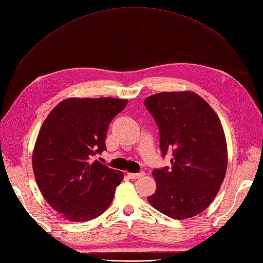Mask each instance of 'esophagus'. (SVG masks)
<instances>
[{"instance_id":"obj_1","label":"esophagus","mask_w":263,"mask_h":263,"mask_svg":"<svg viewBox=\"0 0 263 263\" xmlns=\"http://www.w3.org/2000/svg\"><path fill=\"white\" fill-rule=\"evenodd\" d=\"M142 176H145V172H139V173H128V177L132 180H136L138 178H141Z\"/></svg>"}]
</instances>
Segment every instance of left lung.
<instances>
[{"mask_svg":"<svg viewBox=\"0 0 263 263\" xmlns=\"http://www.w3.org/2000/svg\"><path fill=\"white\" fill-rule=\"evenodd\" d=\"M144 104L158 125L162 157L172 155L170 168L153 171L157 190L148 201L171 218L196 216L209 208L225 178L227 145L219 118L189 91L154 94Z\"/></svg>","mask_w":263,"mask_h":263,"instance_id":"1","label":"left lung"}]
</instances>
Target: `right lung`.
I'll list each match as a JSON object with an SVG mask.
<instances>
[{"label": "right lung", "mask_w": 263, "mask_h": 263, "mask_svg": "<svg viewBox=\"0 0 263 263\" xmlns=\"http://www.w3.org/2000/svg\"><path fill=\"white\" fill-rule=\"evenodd\" d=\"M127 103L113 98L67 99L39 130L33 153L37 185L68 220L97 218L112 203L124 174L94 160V156L106 150L108 126Z\"/></svg>", "instance_id": "obj_1"}]
</instances>
